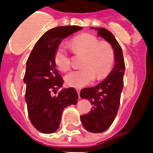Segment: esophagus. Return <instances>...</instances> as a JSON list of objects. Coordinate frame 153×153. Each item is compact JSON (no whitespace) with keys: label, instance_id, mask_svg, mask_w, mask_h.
Instances as JSON below:
<instances>
[{"label":"esophagus","instance_id":"esophagus-1","mask_svg":"<svg viewBox=\"0 0 153 153\" xmlns=\"http://www.w3.org/2000/svg\"><path fill=\"white\" fill-rule=\"evenodd\" d=\"M80 91H81V89L80 88H76V91H77V93H78V94H79H79H80Z\"/></svg>","mask_w":153,"mask_h":153}]
</instances>
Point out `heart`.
I'll return each instance as SVG.
<instances>
[{
    "label": "heart",
    "instance_id": "b5f03b06",
    "mask_svg": "<svg viewBox=\"0 0 153 153\" xmlns=\"http://www.w3.org/2000/svg\"><path fill=\"white\" fill-rule=\"evenodd\" d=\"M75 51L83 55L82 69L73 71L65 75V82L69 86L82 87L91 84L96 78L101 80L108 75L114 62V49L109 44L101 43L97 37L83 34L72 40ZM54 61L58 69L66 71L71 67L69 52L66 45L61 44L56 49Z\"/></svg>",
    "mask_w": 153,
    "mask_h": 153
}]
</instances>
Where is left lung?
Returning <instances> with one entry per match:
<instances>
[{"label": "left lung", "mask_w": 153, "mask_h": 153, "mask_svg": "<svg viewBox=\"0 0 153 153\" xmlns=\"http://www.w3.org/2000/svg\"><path fill=\"white\" fill-rule=\"evenodd\" d=\"M98 35L109 42L114 49V67L109 74L100 83L93 87L83 88L82 98H86L93 105L91 112L80 117L82 126L91 133H102L109 128L118 111L121 91L124 86L125 61L120 44L114 35L103 27H91Z\"/></svg>", "instance_id": "1"}]
</instances>
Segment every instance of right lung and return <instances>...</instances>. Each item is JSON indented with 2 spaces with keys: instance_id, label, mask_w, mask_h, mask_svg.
<instances>
[{
  "instance_id": "1",
  "label": "right lung",
  "mask_w": 153,
  "mask_h": 153,
  "mask_svg": "<svg viewBox=\"0 0 153 153\" xmlns=\"http://www.w3.org/2000/svg\"><path fill=\"white\" fill-rule=\"evenodd\" d=\"M82 28L61 26L49 30L36 42L28 57L24 78L25 101L30 121L40 133L55 132L64 108L78 102L79 96L74 87L63 89L56 94L62 86L63 79L56 69L54 55L62 39Z\"/></svg>"
}]
</instances>
